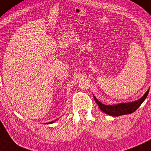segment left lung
Masks as SVG:
<instances>
[{
    "mask_svg": "<svg viewBox=\"0 0 151 151\" xmlns=\"http://www.w3.org/2000/svg\"><path fill=\"white\" fill-rule=\"evenodd\" d=\"M149 90H148L143 96L138 101L131 102L129 103H120L115 105H105L102 104L101 102L96 99V97L94 96V99L96 103L99 105V108L101 109L102 111L104 113L108 114V115L112 116H120L125 114H129L135 111L142 103L144 101L146 98L147 97Z\"/></svg>",
    "mask_w": 151,
    "mask_h": 151,
    "instance_id": "8db88e82",
    "label": "left lung"
}]
</instances>
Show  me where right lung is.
<instances>
[{
  "mask_svg": "<svg viewBox=\"0 0 151 151\" xmlns=\"http://www.w3.org/2000/svg\"><path fill=\"white\" fill-rule=\"evenodd\" d=\"M54 121H52V122H48V123H46V124H50V123H53Z\"/></svg>",
  "mask_w": 151,
  "mask_h": 151,
  "instance_id": "obj_1",
  "label": "right lung"
}]
</instances>
